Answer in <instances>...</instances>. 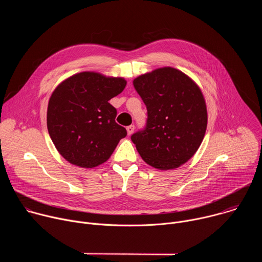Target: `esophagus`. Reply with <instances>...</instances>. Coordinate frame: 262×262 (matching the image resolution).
<instances>
[{"label":"esophagus","instance_id":"1","mask_svg":"<svg viewBox=\"0 0 262 262\" xmlns=\"http://www.w3.org/2000/svg\"><path fill=\"white\" fill-rule=\"evenodd\" d=\"M126 130H127V135L128 136H130L133 133H134V130H135V125H128L127 127H126Z\"/></svg>","mask_w":262,"mask_h":262}]
</instances>
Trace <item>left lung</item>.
<instances>
[{
  "label": "left lung",
  "mask_w": 262,
  "mask_h": 262,
  "mask_svg": "<svg viewBox=\"0 0 262 262\" xmlns=\"http://www.w3.org/2000/svg\"><path fill=\"white\" fill-rule=\"evenodd\" d=\"M134 87L147 108L144 128L130 137L141 158L160 170L188 162L198 150L207 126L199 87L172 67L142 74L134 80Z\"/></svg>",
  "instance_id": "1"
}]
</instances>
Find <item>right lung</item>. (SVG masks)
<instances>
[{"label":"right lung","mask_w":262,"mask_h":262,"mask_svg":"<svg viewBox=\"0 0 262 262\" xmlns=\"http://www.w3.org/2000/svg\"><path fill=\"white\" fill-rule=\"evenodd\" d=\"M125 86L122 78L85 71L56 88L49 101L47 123L53 143L66 161L93 168L108 160L127 135L115 121L117 110L108 100Z\"/></svg>","instance_id":"obj_1"}]
</instances>
